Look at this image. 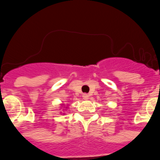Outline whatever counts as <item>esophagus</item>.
<instances>
[{"label": "esophagus", "instance_id": "esophagus-1", "mask_svg": "<svg viewBox=\"0 0 160 160\" xmlns=\"http://www.w3.org/2000/svg\"><path fill=\"white\" fill-rule=\"evenodd\" d=\"M89 97H90V96H89V94H82L83 99H85V100L89 99Z\"/></svg>", "mask_w": 160, "mask_h": 160}]
</instances>
